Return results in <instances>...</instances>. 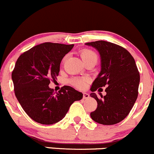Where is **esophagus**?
Wrapping results in <instances>:
<instances>
[{
	"mask_svg": "<svg viewBox=\"0 0 154 154\" xmlns=\"http://www.w3.org/2000/svg\"><path fill=\"white\" fill-rule=\"evenodd\" d=\"M88 97H89V94H88V93H83V98L84 99H88Z\"/></svg>",
	"mask_w": 154,
	"mask_h": 154,
	"instance_id": "1",
	"label": "esophagus"
}]
</instances>
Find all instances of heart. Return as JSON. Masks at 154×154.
<instances>
[{
    "mask_svg": "<svg viewBox=\"0 0 154 154\" xmlns=\"http://www.w3.org/2000/svg\"><path fill=\"white\" fill-rule=\"evenodd\" d=\"M80 55L84 63L89 60H93L97 61V59H98V56H97V53L93 50H88V49H84V50H81ZM65 60H66V57L63 58V62H64ZM88 79L86 78H77V79H73L71 81L72 85L75 87L80 88V89H83L86 87Z\"/></svg>",
    "mask_w": 154,
    "mask_h": 154,
    "instance_id": "obj_1",
    "label": "heart"
}]
</instances>
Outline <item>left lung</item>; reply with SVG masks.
<instances>
[{
	"mask_svg": "<svg viewBox=\"0 0 154 154\" xmlns=\"http://www.w3.org/2000/svg\"><path fill=\"white\" fill-rule=\"evenodd\" d=\"M95 48L101 56V72L92 84L90 94L97 108L90 114L92 120L109 125L123 120L138 98L140 74L131 54L120 45L103 40L86 43ZM106 86L107 94L101 99L94 91Z\"/></svg>",
	"mask_w": 154,
	"mask_h": 154,
	"instance_id": "left-lung-1",
	"label": "left lung"
}]
</instances>
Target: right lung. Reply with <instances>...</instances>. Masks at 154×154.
Returning a JSON list of instances; mask_svg holds the SVG:
<instances>
[{
  "instance_id": "obj_1",
  "label": "right lung",
  "mask_w": 154,
  "mask_h": 154,
  "mask_svg": "<svg viewBox=\"0 0 154 154\" xmlns=\"http://www.w3.org/2000/svg\"><path fill=\"white\" fill-rule=\"evenodd\" d=\"M73 46L45 42L24 52L16 61L11 74L14 93L25 112L38 123L59 122L70 105L82 99V93L69 86L56 94L48 86L58 75L63 57Z\"/></svg>"
}]
</instances>
